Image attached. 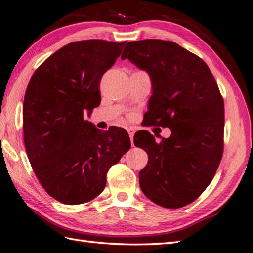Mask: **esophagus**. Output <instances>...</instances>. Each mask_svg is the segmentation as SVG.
<instances>
[{
  "label": "esophagus",
  "instance_id": "34e87169",
  "mask_svg": "<svg viewBox=\"0 0 253 253\" xmlns=\"http://www.w3.org/2000/svg\"><path fill=\"white\" fill-rule=\"evenodd\" d=\"M127 131H128V135H129V137H130V140H131V143L133 146V135H135V129L130 127V128H128Z\"/></svg>",
  "mask_w": 253,
  "mask_h": 253
}]
</instances>
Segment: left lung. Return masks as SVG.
Instances as JSON below:
<instances>
[{"mask_svg":"<svg viewBox=\"0 0 253 253\" xmlns=\"http://www.w3.org/2000/svg\"><path fill=\"white\" fill-rule=\"evenodd\" d=\"M150 76L152 95L147 124L168 127L158 143L140 131L133 143L148 155L139 185L148 199L166 209L195 201L214 177L224 149V100L207 64L170 41L130 42L122 53Z\"/></svg>","mask_w":253,"mask_h":253,"instance_id":"obj_1","label":"left lung"}]
</instances>
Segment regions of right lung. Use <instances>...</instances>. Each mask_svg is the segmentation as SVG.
<instances>
[{
  "instance_id": "1",
  "label": "right lung",
  "mask_w": 253,
  "mask_h": 253,
  "mask_svg": "<svg viewBox=\"0 0 253 253\" xmlns=\"http://www.w3.org/2000/svg\"><path fill=\"white\" fill-rule=\"evenodd\" d=\"M126 42L68 43L46 59L27 85L24 142L38 181L54 200L83 204L102 193L110 168L129 150L118 127L102 132L84 120L101 103L100 81Z\"/></svg>"
}]
</instances>
